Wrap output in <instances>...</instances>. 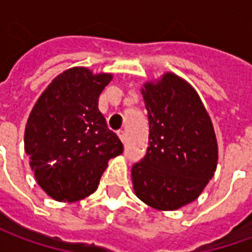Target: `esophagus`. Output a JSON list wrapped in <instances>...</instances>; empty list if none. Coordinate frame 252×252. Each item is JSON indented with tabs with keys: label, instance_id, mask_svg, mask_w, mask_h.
Segmentation results:
<instances>
[{
	"label": "esophagus",
	"instance_id": "esophagus-1",
	"mask_svg": "<svg viewBox=\"0 0 252 252\" xmlns=\"http://www.w3.org/2000/svg\"><path fill=\"white\" fill-rule=\"evenodd\" d=\"M117 136L120 137V140L123 143L126 142V133L124 131H117Z\"/></svg>",
	"mask_w": 252,
	"mask_h": 252
}]
</instances>
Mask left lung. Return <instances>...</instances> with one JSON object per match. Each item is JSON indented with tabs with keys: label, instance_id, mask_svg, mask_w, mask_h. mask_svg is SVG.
<instances>
[{
	"label": "left lung",
	"instance_id": "1",
	"mask_svg": "<svg viewBox=\"0 0 252 252\" xmlns=\"http://www.w3.org/2000/svg\"><path fill=\"white\" fill-rule=\"evenodd\" d=\"M148 116V147L132 166L136 195L160 211L194 201L217 166L213 126L198 94L171 72L142 90Z\"/></svg>",
	"mask_w": 252,
	"mask_h": 252
}]
</instances>
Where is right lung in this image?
Instances as JSON below:
<instances>
[{
  "label": "right lung",
  "mask_w": 252,
  "mask_h": 252,
  "mask_svg": "<svg viewBox=\"0 0 252 252\" xmlns=\"http://www.w3.org/2000/svg\"><path fill=\"white\" fill-rule=\"evenodd\" d=\"M112 74L66 70L43 92L25 126V153L41 189L57 201L82 200L97 190L108 160L123 143L106 126L98 97Z\"/></svg>",
  "instance_id": "right-lung-1"
}]
</instances>
